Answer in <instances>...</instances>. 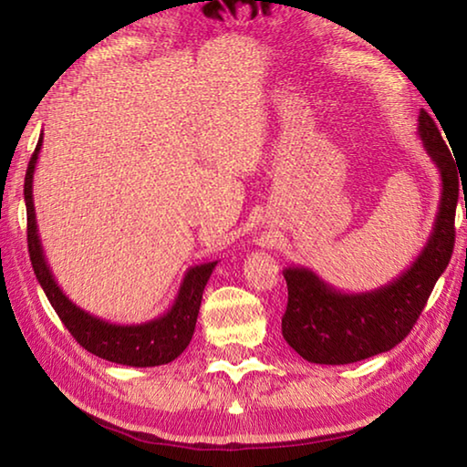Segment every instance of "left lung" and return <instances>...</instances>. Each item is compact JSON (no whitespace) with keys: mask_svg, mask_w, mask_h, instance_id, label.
Returning a JSON list of instances; mask_svg holds the SVG:
<instances>
[{"mask_svg":"<svg viewBox=\"0 0 467 467\" xmlns=\"http://www.w3.org/2000/svg\"><path fill=\"white\" fill-rule=\"evenodd\" d=\"M418 136L437 164L442 189L432 233L414 264L387 286L360 295L336 290L306 267L284 270L288 305L282 336L305 360L350 365L391 350L414 327L434 284L449 265L462 175H457L451 152L426 110L418 117Z\"/></svg>","mask_w":467,"mask_h":467,"instance_id":"obj_1","label":"left lung"}]
</instances>
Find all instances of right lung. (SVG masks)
I'll use <instances>...</instances> for the list:
<instances>
[{"label":"right lung","instance_id":"right-lung-1","mask_svg":"<svg viewBox=\"0 0 467 467\" xmlns=\"http://www.w3.org/2000/svg\"><path fill=\"white\" fill-rule=\"evenodd\" d=\"M43 146V133L38 144L30 156L26 177H25V202L28 218V253L36 280L41 284L47 298H49L55 313L59 315L63 326L76 337V342L94 357L125 367H161L175 360L181 352L192 342L197 313H200L202 295L208 284L212 270L218 262L202 264L189 267L179 295L171 309L146 323H133V326H117V323L102 321L100 317L86 313L74 305L63 290L57 286L53 274L47 265L41 236L36 228V214L33 202V175L36 169V158Z\"/></svg>","mask_w":467,"mask_h":467}]
</instances>
